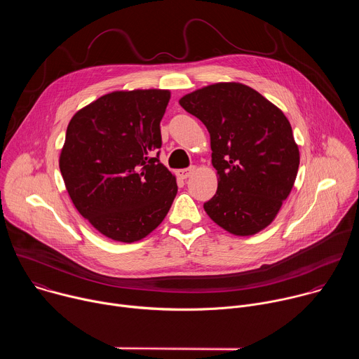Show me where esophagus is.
Segmentation results:
<instances>
[{"label": "esophagus", "instance_id": "1", "mask_svg": "<svg viewBox=\"0 0 359 359\" xmlns=\"http://www.w3.org/2000/svg\"><path fill=\"white\" fill-rule=\"evenodd\" d=\"M193 172H194V168H193V166H191V168H187V169H180V170H177V176H179L180 179H187V177L191 176Z\"/></svg>", "mask_w": 359, "mask_h": 359}]
</instances>
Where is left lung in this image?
I'll return each mask as SVG.
<instances>
[{
	"instance_id": "obj_1",
	"label": "left lung",
	"mask_w": 359,
	"mask_h": 359,
	"mask_svg": "<svg viewBox=\"0 0 359 359\" xmlns=\"http://www.w3.org/2000/svg\"><path fill=\"white\" fill-rule=\"evenodd\" d=\"M180 107L210 133L216 194L204 203L209 217L236 236L266 229L288 197L299 151L285 115L238 82H220L184 95Z\"/></svg>"
}]
</instances>
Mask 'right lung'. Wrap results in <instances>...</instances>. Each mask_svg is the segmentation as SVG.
I'll return each instance as SVG.
<instances>
[{"mask_svg":"<svg viewBox=\"0 0 359 359\" xmlns=\"http://www.w3.org/2000/svg\"><path fill=\"white\" fill-rule=\"evenodd\" d=\"M165 89L116 90L71 119L60 169L76 210L99 233L142 240L166 217L176 177L161 163Z\"/></svg>","mask_w":359,"mask_h":359,"instance_id":"right-lung-1","label":"right lung"}]
</instances>
